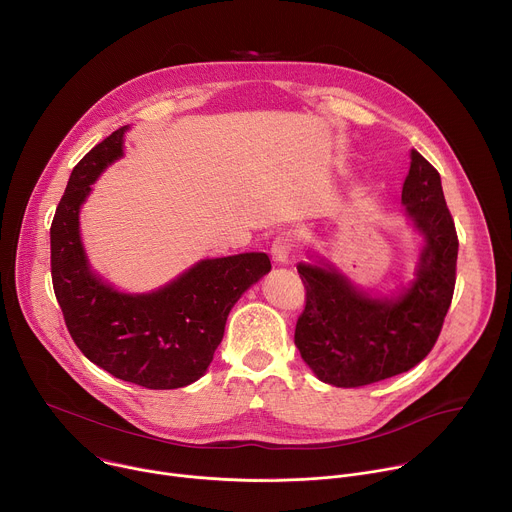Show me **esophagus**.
Wrapping results in <instances>:
<instances>
[{
	"instance_id": "34e87169",
	"label": "esophagus",
	"mask_w": 512,
	"mask_h": 512,
	"mask_svg": "<svg viewBox=\"0 0 512 512\" xmlns=\"http://www.w3.org/2000/svg\"><path fill=\"white\" fill-rule=\"evenodd\" d=\"M295 247H297V239H295V235L293 233H279L275 239H273V245H271V255H273V259L277 261V263H285L289 257H291V253L295 251Z\"/></svg>"
}]
</instances>
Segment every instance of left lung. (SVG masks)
Returning <instances> with one entry per match:
<instances>
[{"label":"left lung","instance_id":"8db88e82","mask_svg":"<svg viewBox=\"0 0 512 512\" xmlns=\"http://www.w3.org/2000/svg\"><path fill=\"white\" fill-rule=\"evenodd\" d=\"M402 203L426 247L416 281L400 297L374 299L331 267L297 265L305 307L295 346L325 384L360 388L408 372L432 352L442 331L456 285L458 235L438 170L414 148Z\"/></svg>","mask_w":512,"mask_h":512}]
</instances>
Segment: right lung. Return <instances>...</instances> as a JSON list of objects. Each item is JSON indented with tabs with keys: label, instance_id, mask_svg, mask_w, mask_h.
Masks as SVG:
<instances>
[{
	"label": "right lung",
	"instance_id": "1",
	"mask_svg": "<svg viewBox=\"0 0 512 512\" xmlns=\"http://www.w3.org/2000/svg\"><path fill=\"white\" fill-rule=\"evenodd\" d=\"M124 126L72 170L52 227V283L78 350L124 382L175 390L197 382L221 344L231 307L271 269L265 253L205 259L146 295L118 293L90 273L78 213L90 185L122 156Z\"/></svg>",
	"mask_w": 512,
	"mask_h": 512
}]
</instances>
